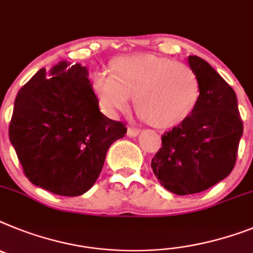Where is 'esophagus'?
<instances>
[{
    "mask_svg": "<svg viewBox=\"0 0 253 253\" xmlns=\"http://www.w3.org/2000/svg\"><path fill=\"white\" fill-rule=\"evenodd\" d=\"M139 129L138 128H134V126H129L128 130H126V134H128V137H137L138 134H139Z\"/></svg>",
    "mask_w": 253,
    "mask_h": 253,
    "instance_id": "1",
    "label": "esophagus"
}]
</instances>
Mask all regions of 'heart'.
<instances>
[{"instance_id": "b5f03b06", "label": "heart", "mask_w": 253, "mask_h": 253, "mask_svg": "<svg viewBox=\"0 0 253 253\" xmlns=\"http://www.w3.org/2000/svg\"><path fill=\"white\" fill-rule=\"evenodd\" d=\"M93 77V89L106 111L129 109L134 98L139 118L157 129H170L193 114L201 97L197 74L188 65L157 55L118 57Z\"/></svg>"}]
</instances>
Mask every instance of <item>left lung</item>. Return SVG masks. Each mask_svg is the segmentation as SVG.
<instances>
[{
	"label": "left lung",
	"mask_w": 253,
	"mask_h": 253,
	"mask_svg": "<svg viewBox=\"0 0 253 253\" xmlns=\"http://www.w3.org/2000/svg\"><path fill=\"white\" fill-rule=\"evenodd\" d=\"M201 84L198 105L161 137L151 168L164 188L185 196L206 191L234 169L243 123L233 88L209 62L189 56Z\"/></svg>",
	"instance_id": "obj_1"
}]
</instances>
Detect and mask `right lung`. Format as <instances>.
I'll return each instance as SVG.
<instances>
[{"label":"right lung","instance_id":"right-lung-1","mask_svg":"<svg viewBox=\"0 0 253 253\" xmlns=\"http://www.w3.org/2000/svg\"><path fill=\"white\" fill-rule=\"evenodd\" d=\"M125 134V124L98 109L87 69L66 61L41 69L24 84L8 126L25 176L69 197L92 188L109 147Z\"/></svg>","mask_w":253,"mask_h":253}]
</instances>
